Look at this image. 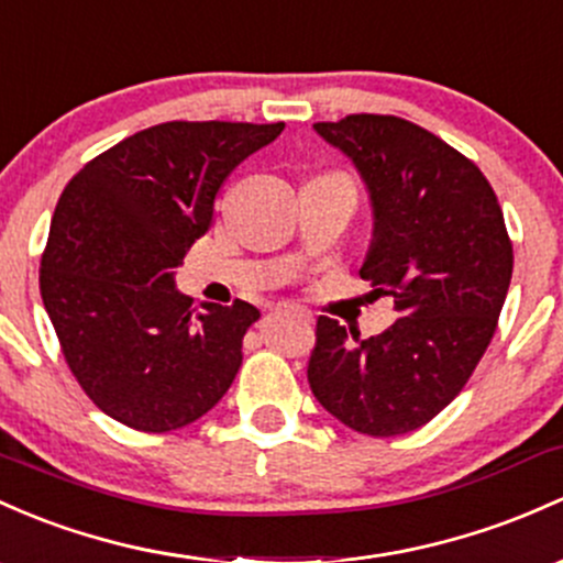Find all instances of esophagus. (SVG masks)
<instances>
[{"instance_id": "34e87169", "label": "esophagus", "mask_w": 563, "mask_h": 563, "mask_svg": "<svg viewBox=\"0 0 563 563\" xmlns=\"http://www.w3.org/2000/svg\"><path fill=\"white\" fill-rule=\"evenodd\" d=\"M276 313H284V317H295L300 319V322H308V311H303V308H295V306H276Z\"/></svg>"}]
</instances>
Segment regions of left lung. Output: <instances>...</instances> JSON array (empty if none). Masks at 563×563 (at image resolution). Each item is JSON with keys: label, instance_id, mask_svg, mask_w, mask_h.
I'll return each instance as SVG.
<instances>
[{"label": "left lung", "instance_id": "1", "mask_svg": "<svg viewBox=\"0 0 563 563\" xmlns=\"http://www.w3.org/2000/svg\"><path fill=\"white\" fill-rule=\"evenodd\" d=\"M313 129L365 179L376 225L360 276L400 319L360 338L319 317L308 384L356 432H413L464 389L497 330L512 276L497 192L459 150L395 114Z\"/></svg>", "mask_w": 563, "mask_h": 563}]
</instances>
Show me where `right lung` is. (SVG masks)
Listing matches in <instances>:
<instances>
[{"instance_id": "1", "label": "right lung", "mask_w": 563, "mask_h": 563, "mask_svg": "<svg viewBox=\"0 0 563 563\" xmlns=\"http://www.w3.org/2000/svg\"><path fill=\"white\" fill-rule=\"evenodd\" d=\"M284 123L172 120L86 163L58 198L40 292L71 376L120 424L172 432L209 413L241 367L260 311L177 292L174 271L209 231L214 198Z\"/></svg>"}]
</instances>
